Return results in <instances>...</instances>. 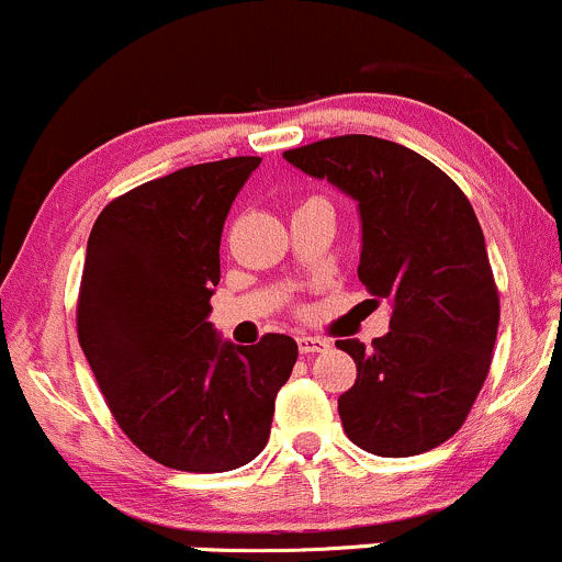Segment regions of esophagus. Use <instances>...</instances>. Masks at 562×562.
<instances>
[{"label":"esophagus","instance_id":"34e87169","mask_svg":"<svg viewBox=\"0 0 562 562\" xmlns=\"http://www.w3.org/2000/svg\"><path fill=\"white\" fill-rule=\"evenodd\" d=\"M295 341H299L301 355H314V351L328 349V341H325V338H319V336H299Z\"/></svg>","mask_w":562,"mask_h":562}]
</instances>
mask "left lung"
Here are the masks:
<instances>
[{
    "instance_id": "left-lung-1",
    "label": "left lung",
    "mask_w": 562,
    "mask_h": 562,
    "mask_svg": "<svg viewBox=\"0 0 562 562\" xmlns=\"http://www.w3.org/2000/svg\"><path fill=\"white\" fill-rule=\"evenodd\" d=\"M306 176L357 202V277L392 310L390 333L366 349L338 397L347 437L375 456L431 451L459 431L491 368L498 293L470 200L427 157L373 135H338L285 151Z\"/></svg>"
}]
</instances>
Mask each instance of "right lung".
<instances>
[{"label": "right lung", "instance_id": "right-lung-1", "mask_svg": "<svg viewBox=\"0 0 562 562\" xmlns=\"http://www.w3.org/2000/svg\"><path fill=\"white\" fill-rule=\"evenodd\" d=\"M258 157L191 165L127 191L88 239L77 333L116 424L181 472H229L263 451L299 344L239 347L213 328L221 232Z\"/></svg>", "mask_w": 562, "mask_h": 562}]
</instances>
